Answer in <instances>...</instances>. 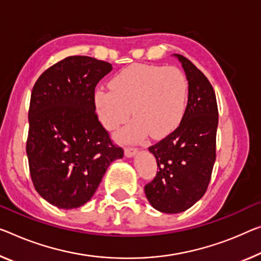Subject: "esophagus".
Returning a JSON list of instances; mask_svg holds the SVG:
<instances>
[{
	"mask_svg": "<svg viewBox=\"0 0 261 261\" xmlns=\"http://www.w3.org/2000/svg\"><path fill=\"white\" fill-rule=\"evenodd\" d=\"M136 153H138V149L135 147H126L125 148V155L127 158H132L134 156Z\"/></svg>",
	"mask_w": 261,
	"mask_h": 261,
	"instance_id": "obj_1",
	"label": "esophagus"
}]
</instances>
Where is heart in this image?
<instances>
[{
    "instance_id": "heart-1",
    "label": "heart",
    "mask_w": 261,
    "mask_h": 261,
    "mask_svg": "<svg viewBox=\"0 0 261 261\" xmlns=\"http://www.w3.org/2000/svg\"><path fill=\"white\" fill-rule=\"evenodd\" d=\"M110 89L95 91V108L110 130L125 122L132 110L135 118L118 133L123 141H138L149 133L164 138L186 114L189 83L177 67L133 64L111 79Z\"/></svg>"
}]
</instances>
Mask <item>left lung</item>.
Here are the masks:
<instances>
[{
	"label": "left lung",
	"instance_id": "obj_1",
	"mask_svg": "<svg viewBox=\"0 0 261 261\" xmlns=\"http://www.w3.org/2000/svg\"><path fill=\"white\" fill-rule=\"evenodd\" d=\"M186 72L189 94L179 126L149 147L158 169L144 192L154 209L179 214L203 197L216 161L218 107L214 87L200 70L182 55H175Z\"/></svg>",
	"mask_w": 261,
	"mask_h": 261
}]
</instances>
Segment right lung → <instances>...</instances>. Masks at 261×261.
<instances>
[{
	"mask_svg": "<svg viewBox=\"0 0 261 261\" xmlns=\"http://www.w3.org/2000/svg\"><path fill=\"white\" fill-rule=\"evenodd\" d=\"M112 64L70 56L39 75L31 92L27 155L36 191L59 209L89 202L110 164L122 159L95 113L97 84Z\"/></svg>",
	"mask_w": 261,
	"mask_h": 261,
	"instance_id": "1",
	"label": "right lung"
}]
</instances>
